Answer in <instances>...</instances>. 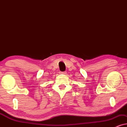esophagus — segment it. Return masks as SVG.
Segmentation results:
<instances>
[{
    "label": "esophagus",
    "instance_id": "obj_1",
    "mask_svg": "<svg viewBox=\"0 0 127 127\" xmlns=\"http://www.w3.org/2000/svg\"><path fill=\"white\" fill-rule=\"evenodd\" d=\"M61 74H66V72H61Z\"/></svg>",
    "mask_w": 127,
    "mask_h": 127
}]
</instances>
